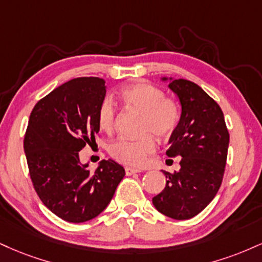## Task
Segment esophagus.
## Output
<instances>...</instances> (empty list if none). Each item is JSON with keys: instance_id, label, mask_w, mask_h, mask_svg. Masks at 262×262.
<instances>
[{"instance_id": "obj_1", "label": "esophagus", "mask_w": 262, "mask_h": 262, "mask_svg": "<svg viewBox=\"0 0 262 262\" xmlns=\"http://www.w3.org/2000/svg\"><path fill=\"white\" fill-rule=\"evenodd\" d=\"M141 171L138 168H133V167H125V174L127 176H132L135 174V173H140Z\"/></svg>"}]
</instances>
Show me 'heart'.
I'll list each match as a JSON object with an SVG mask.
<instances>
[{
  "label": "heart",
  "instance_id": "1",
  "mask_svg": "<svg viewBox=\"0 0 262 262\" xmlns=\"http://www.w3.org/2000/svg\"><path fill=\"white\" fill-rule=\"evenodd\" d=\"M118 99L129 110L141 113L138 139H121L110 144L108 154L116 161L128 166H141L156 149L152 135L159 139L171 137L177 128L181 111L178 103L155 85L139 81L123 88ZM117 110L112 100L103 99L97 108V124L107 134L115 130Z\"/></svg>",
  "mask_w": 262,
  "mask_h": 262
}]
</instances>
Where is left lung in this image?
<instances>
[{"label": "left lung", "mask_w": 262, "mask_h": 262, "mask_svg": "<svg viewBox=\"0 0 262 262\" xmlns=\"http://www.w3.org/2000/svg\"><path fill=\"white\" fill-rule=\"evenodd\" d=\"M182 105L167 156H181V169L165 172L166 187L152 198L159 212L173 220H189L212 201L222 184L229 133L219 103L187 79L168 85Z\"/></svg>", "instance_id": "1"}]
</instances>
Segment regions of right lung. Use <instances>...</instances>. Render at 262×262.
Here are the masks:
<instances>
[{"label":"right lung","mask_w":262,"mask_h":262,"mask_svg":"<svg viewBox=\"0 0 262 262\" xmlns=\"http://www.w3.org/2000/svg\"><path fill=\"white\" fill-rule=\"evenodd\" d=\"M105 95L101 78H74L37 101L30 113L24 137L30 179L42 204L67 222L100 215L125 176L112 160L93 173L79 162V151L100 130L97 108Z\"/></svg>","instance_id":"obj_1"}]
</instances>
